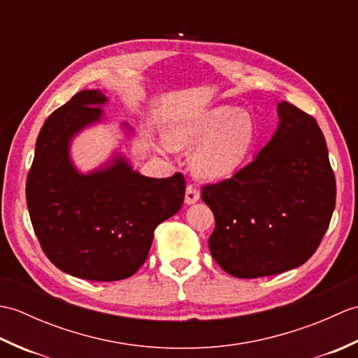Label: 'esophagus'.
<instances>
[{
    "mask_svg": "<svg viewBox=\"0 0 358 358\" xmlns=\"http://www.w3.org/2000/svg\"><path fill=\"white\" fill-rule=\"evenodd\" d=\"M199 200H200V191L195 186L189 185L186 187V196H185L186 204H194V203H196Z\"/></svg>",
    "mask_w": 358,
    "mask_h": 358,
    "instance_id": "obj_1",
    "label": "esophagus"
}]
</instances>
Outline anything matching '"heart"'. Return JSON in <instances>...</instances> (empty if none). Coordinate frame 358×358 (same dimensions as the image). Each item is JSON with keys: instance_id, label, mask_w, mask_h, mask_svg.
<instances>
[{"instance_id": "heart-1", "label": "heart", "mask_w": 358, "mask_h": 358, "mask_svg": "<svg viewBox=\"0 0 358 358\" xmlns=\"http://www.w3.org/2000/svg\"><path fill=\"white\" fill-rule=\"evenodd\" d=\"M255 124L246 110L215 106L173 120L166 131L164 146L194 149L191 171L196 178L218 181L231 177L255 144Z\"/></svg>"}]
</instances>
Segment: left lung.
<instances>
[{
    "label": "left lung",
    "mask_w": 358,
    "mask_h": 358,
    "mask_svg": "<svg viewBox=\"0 0 358 358\" xmlns=\"http://www.w3.org/2000/svg\"><path fill=\"white\" fill-rule=\"evenodd\" d=\"M277 113L275 132L252 162L201 189L215 217L210 254L238 278L275 275L306 263L336 208V177L317 121L286 101Z\"/></svg>",
    "instance_id": "8db88e82"
}]
</instances>
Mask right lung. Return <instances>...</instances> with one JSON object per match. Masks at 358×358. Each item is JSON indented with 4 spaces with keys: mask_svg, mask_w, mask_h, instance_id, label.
Segmentation results:
<instances>
[{
    "mask_svg": "<svg viewBox=\"0 0 358 358\" xmlns=\"http://www.w3.org/2000/svg\"><path fill=\"white\" fill-rule=\"evenodd\" d=\"M101 90H81L45 120L26 183L27 209L49 260L69 275L115 281L146 262L155 227L180 210L185 178H150L115 152L87 173L71 158V143L101 123ZM127 134L134 131L121 124Z\"/></svg>",
    "mask_w": 358,
    "mask_h": 358,
    "instance_id": "right-lung-1",
    "label": "right lung"
}]
</instances>
